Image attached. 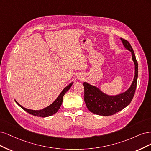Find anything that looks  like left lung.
I'll return each instance as SVG.
<instances>
[{
  "instance_id": "obj_1",
  "label": "left lung",
  "mask_w": 151,
  "mask_h": 151,
  "mask_svg": "<svg viewBox=\"0 0 151 151\" xmlns=\"http://www.w3.org/2000/svg\"><path fill=\"white\" fill-rule=\"evenodd\" d=\"M121 40L126 49L132 52V60L135 64L134 81L127 91L116 96L106 95L96 87L86 82L83 83L85 104L91 112L95 114L103 116L112 115L129 105L134 96L138 77V63L130 44L123 38H121Z\"/></svg>"
}]
</instances>
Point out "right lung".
<instances>
[{
	"label": "right lung",
	"instance_id": "add662e5",
	"mask_svg": "<svg viewBox=\"0 0 151 151\" xmlns=\"http://www.w3.org/2000/svg\"><path fill=\"white\" fill-rule=\"evenodd\" d=\"M71 85H72V83L70 84L68 86H67L66 88L62 91V92L60 93V95L58 96L56 100L53 102L51 105L41 110H32L27 109L26 108L23 107V106H22L21 105H19L16 100L15 101L19 106H20L23 110L26 111L27 113L36 116H40V117H46V116H49L56 114L58 111V110L60 109L63 102V96H64L66 92L69 90V89L71 88Z\"/></svg>",
	"mask_w": 151,
	"mask_h": 151
}]
</instances>
